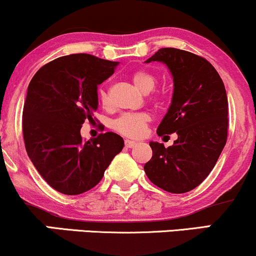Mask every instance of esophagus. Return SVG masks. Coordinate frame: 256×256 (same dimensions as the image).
I'll return each instance as SVG.
<instances>
[{
    "label": "esophagus",
    "instance_id": "obj_1",
    "mask_svg": "<svg viewBox=\"0 0 256 256\" xmlns=\"http://www.w3.org/2000/svg\"><path fill=\"white\" fill-rule=\"evenodd\" d=\"M134 144H136V142H134V140H125V146H126V148H132V146H134Z\"/></svg>",
    "mask_w": 256,
    "mask_h": 256
}]
</instances>
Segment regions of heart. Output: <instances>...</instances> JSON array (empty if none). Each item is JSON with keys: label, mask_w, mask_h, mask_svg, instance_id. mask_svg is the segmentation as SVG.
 I'll list each match as a JSON object with an SVG mask.
<instances>
[{"label": "heart", "mask_w": 256, "mask_h": 256, "mask_svg": "<svg viewBox=\"0 0 256 256\" xmlns=\"http://www.w3.org/2000/svg\"><path fill=\"white\" fill-rule=\"evenodd\" d=\"M131 79L134 84L143 92H149L154 89L156 84V78L152 73L138 70L131 74ZM100 104L104 107L108 106V95L104 90L98 91ZM150 122V116L146 113H124L113 120L112 128L116 132L126 137L138 138L144 134L146 126Z\"/></svg>", "instance_id": "obj_1"}]
</instances>
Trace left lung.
Segmentation results:
<instances>
[{
    "mask_svg": "<svg viewBox=\"0 0 256 256\" xmlns=\"http://www.w3.org/2000/svg\"><path fill=\"white\" fill-rule=\"evenodd\" d=\"M167 64L174 82L172 104L158 128V136L177 134L173 146L150 142L146 177L160 189L184 194L207 178L228 140V104L216 70L204 58L177 48H161L146 64Z\"/></svg>",
    "mask_w": 256,
    "mask_h": 256,
    "instance_id": "obj_1",
    "label": "left lung"
}]
</instances>
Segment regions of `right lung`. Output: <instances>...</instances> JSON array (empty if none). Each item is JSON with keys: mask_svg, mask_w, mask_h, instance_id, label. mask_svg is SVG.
Instances as JSON below:
<instances>
[{"mask_svg": "<svg viewBox=\"0 0 256 256\" xmlns=\"http://www.w3.org/2000/svg\"><path fill=\"white\" fill-rule=\"evenodd\" d=\"M118 62L90 54H71L46 64L28 84L22 134L28 158L44 180L64 195L92 189L124 140L114 132L84 142L85 120L98 110V85L114 73Z\"/></svg>", "mask_w": 256, "mask_h": 256, "instance_id": "1", "label": "right lung"}]
</instances>
